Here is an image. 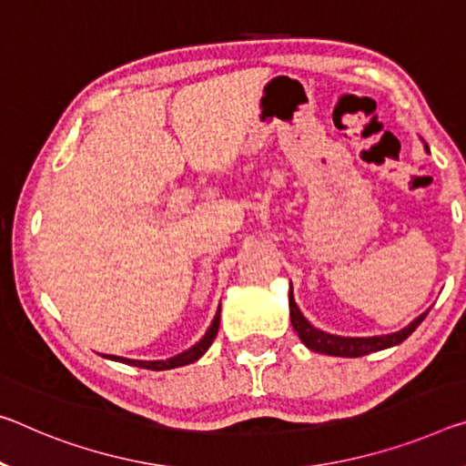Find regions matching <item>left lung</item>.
Here are the masks:
<instances>
[{
	"instance_id": "1",
	"label": "left lung",
	"mask_w": 466,
	"mask_h": 466,
	"mask_svg": "<svg viewBox=\"0 0 466 466\" xmlns=\"http://www.w3.org/2000/svg\"><path fill=\"white\" fill-rule=\"evenodd\" d=\"M290 321L292 328L297 331L299 338L302 339V344L307 349H311L315 352L321 354H331V357H349V359H357V357H365L369 352H378L383 349H390V346H396L404 342L412 331H415L420 321L425 319V313H420L415 321L409 323L404 329L396 331V334H388V336H373V338H342V336H331L326 334V331L313 328L305 317H302L300 309L297 307V302L292 299V290H290Z\"/></svg>"
}]
</instances>
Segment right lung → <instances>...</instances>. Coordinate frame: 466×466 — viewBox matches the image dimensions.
Returning a JSON list of instances; mask_svg holds the SVG:
<instances>
[{"label":"right lung","mask_w":466,"mask_h":466,"mask_svg":"<svg viewBox=\"0 0 466 466\" xmlns=\"http://www.w3.org/2000/svg\"><path fill=\"white\" fill-rule=\"evenodd\" d=\"M218 329H219V311L216 315V319H213L211 328L207 329V334L198 339V342L193 346V349L184 350L180 354H176V357L167 359V360H132V359H122V357H112V354H107V359L112 360H120V363H127V365H135L140 369H149V371H166V369H174V367H182V365H188V363H195L197 359H201L203 354L209 349L213 339L218 336Z\"/></svg>","instance_id":"obj_1"}]
</instances>
